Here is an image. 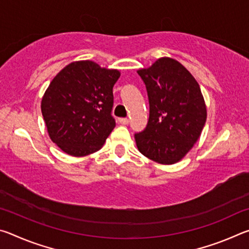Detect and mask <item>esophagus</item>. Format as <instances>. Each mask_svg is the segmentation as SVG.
Here are the masks:
<instances>
[{"instance_id":"34e87169","label":"esophagus","mask_w":249,"mask_h":249,"mask_svg":"<svg viewBox=\"0 0 249 249\" xmlns=\"http://www.w3.org/2000/svg\"><path fill=\"white\" fill-rule=\"evenodd\" d=\"M119 121H120V123L123 125H127L129 123V120L127 119V117H122V119H120Z\"/></svg>"}]
</instances>
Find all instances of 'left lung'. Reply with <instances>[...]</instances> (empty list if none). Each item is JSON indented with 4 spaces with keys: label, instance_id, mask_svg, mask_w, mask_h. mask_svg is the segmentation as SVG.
I'll return each instance as SVG.
<instances>
[{
    "label": "left lung",
    "instance_id": "left-lung-1",
    "mask_svg": "<svg viewBox=\"0 0 249 249\" xmlns=\"http://www.w3.org/2000/svg\"><path fill=\"white\" fill-rule=\"evenodd\" d=\"M137 73L149 100L148 123L135 134L137 148L158 163L178 162L199 140L206 121L199 83L179 61L168 57Z\"/></svg>",
    "mask_w": 249,
    "mask_h": 249
}]
</instances>
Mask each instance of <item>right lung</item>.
I'll return each mask as SVG.
<instances>
[{"instance_id": "right-lung-1", "label": "right lung", "mask_w": 249, "mask_h": 249, "mask_svg": "<svg viewBox=\"0 0 249 249\" xmlns=\"http://www.w3.org/2000/svg\"><path fill=\"white\" fill-rule=\"evenodd\" d=\"M120 71L91 60L71 62L50 82L41 113L50 140L66 154L82 157L100 150L115 127L113 87Z\"/></svg>"}]
</instances>
